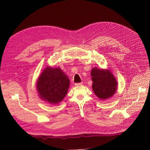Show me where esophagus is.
Listing matches in <instances>:
<instances>
[{
	"mask_svg": "<svg viewBox=\"0 0 150 150\" xmlns=\"http://www.w3.org/2000/svg\"><path fill=\"white\" fill-rule=\"evenodd\" d=\"M83 85V83H75V86H82Z\"/></svg>",
	"mask_w": 150,
	"mask_h": 150,
	"instance_id": "34e87169",
	"label": "esophagus"
}]
</instances>
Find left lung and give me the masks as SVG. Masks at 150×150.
Wrapping results in <instances>:
<instances>
[{
    "label": "left lung",
    "mask_w": 150,
    "mask_h": 150,
    "mask_svg": "<svg viewBox=\"0 0 150 150\" xmlns=\"http://www.w3.org/2000/svg\"><path fill=\"white\" fill-rule=\"evenodd\" d=\"M92 89L101 100H106L112 97L117 89V81L109 69H92L91 72Z\"/></svg>",
    "instance_id": "obj_1"
}]
</instances>
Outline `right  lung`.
I'll use <instances>...</instances> for the list:
<instances>
[{"label": "right lung", "instance_id": "add662e5", "mask_svg": "<svg viewBox=\"0 0 150 150\" xmlns=\"http://www.w3.org/2000/svg\"><path fill=\"white\" fill-rule=\"evenodd\" d=\"M69 86V78L60 67L47 66L39 76L36 88L42 100L57 105L67 95Z\"/></svg>", "mask_w": 150, "mask_h": 150}]
</instances>
